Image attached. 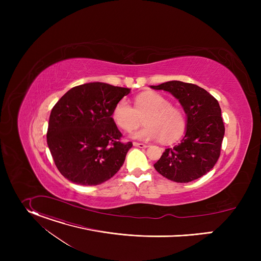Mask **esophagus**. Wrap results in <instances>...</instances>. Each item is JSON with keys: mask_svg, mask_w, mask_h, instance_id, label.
<instances>
[{"mask_svg": "<svg viewBox=\"0 0 261 261\" xmlns=\"http://www.w3.org/2000/svg\"><path fill=\"white\" fill-rule=\"evenodd\" d=\"M133 145H134V146H137V147H139V148H145V147H147L146 144L140 143V142H133Z\"/></svg>", "mask_w": 261, "mask_h": 261, "instance_id": "obj_1", "label": "esophagus"}]
</instances>
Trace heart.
I'll list each match as a JSON object with an SVG mask.
<instances>
[{
	"instance_id": "b5f03b06",
	"label": "heart",
	"mask_w": 261,
	"mask_h": 261,
	"mask_svg": "<svg viewBox=\"0 0 261 261\" xmlns=\"http://www.w3.org/2000/svg\"><path fill=\"white\" fill-rule=\"evenodd\" d=\"M144 127L131 137L138 140H156L161 138L165 143L178 139L186 128L181 110L171 106L170 102L157 93H142L134 100V108L126 99L120 100L113 110L115 123L125 131H132L141 124Z\"/></svg>"
}]
</instances>
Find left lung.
Listing matches in <instances>:
<instances>
[{
	"label": "left lung",
	"mask_w": 261,
	"mask_h": 261,
	"mask_svg": "<svg viewBox=\"0 0 261 261\" xmlns=\"http://www.w3.org/2000/svg\"><path fill=\"white\" fill-rule=\"evenodd\" d=\"M169 92L180 103L186 116V133L180 142L166 148L154 164L164 177L189 182L207 173L220 157L225 127L218 101L204 89L178 81L151 86Z\"/></svg>",
	"instance_id": "8db88e82"
}]
</instances>
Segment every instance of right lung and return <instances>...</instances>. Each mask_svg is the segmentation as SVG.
Returning <instances> with one entry per match:
<instances>
[{
	"label": "right lung",
	"mask_w": 261,
	"mask_h": 261,
	"mask_svg": "<svg viewBox=\"0 0 261 261\" xmlns=\"http://www.w3.org/2000/svg\"><path fill=\"white\" fill-rule=\"evenodd\" d=\"M130 89L89 83L69 90L49 116L47 144L67 179L95 186L113 177L124 164L132 142L122 143L114 119L117 103Z\"/></svg>",
	"instance_id": "add662e5"
}]
</instances>
